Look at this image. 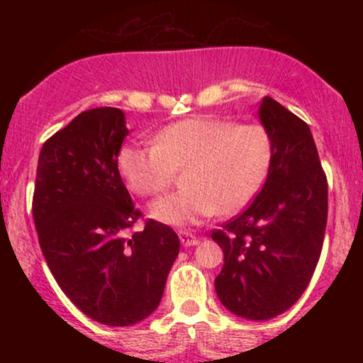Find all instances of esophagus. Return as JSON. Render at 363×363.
I'll use <instances>...</instances> for the list:
<instances>
[{"label": "esophagus", "mask_w": 363, "mask_h": 363, "mask_svg": "<svg viewBox=\"0 0 363 363\" xmlns=\"http://www.w3.org/2000/svg\"><path fill=\"white\" fill-rule=\"evenodd\" d=\"M179 239H181V244L186 245V247L199 244V237H196L194 234H191V232H187V230L179 232Z\"/></svg>", "instance_id": "obj_1"}]
</instances>
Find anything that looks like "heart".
<instances>
[{"label":"heart","mask_w":363,"mask_h":363,"mask_svg":"<svg viewBox=\"0 0 363 363\" xmlns=\"http://www.w3.org/2000/svg\"><path fill=\"white\" fill-rule=\"evenodd\" d=\"M273 157V136L259 123L193 118L160 129L150 147H124L119 169L140 196L162 194L182 170L184 187L150 211L158 222L186 227L242 210L264 184Z\"/></svg>","instance_id":"1"}]
</instances>
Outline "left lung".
<instances>
[{
    "label": "left lung",
    "mask_w": 363,
    "mask_h": 363,
    "mask_svg": "<svg viewBox=\"0 0 363 363\" xmlns=\"http://www.w3.org/2000/svg\"><path fill=\"white\" fill-rule=\"evenodd\" d=\"M259 119L274 141L268 179L247 210L211 232L223 251L216 295L252 320L272 319L301 298L328 222V179L309 126L272 97L262 99Z\"/></svg>",
    "instance_id": "8db88e82"
}]
</instances>
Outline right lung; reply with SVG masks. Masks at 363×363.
<instances>
[{
    "label": "right lung",
    "mask_w": 363,
    "mask_h": 363,
    "mask_svg": "<svg viewBox=\"0 0 363 363\" xmlns=\"http://www.w3.org/2000/svg\"><path fill=\"white\" fill-rule=\"evenodd\" d=\"M116 107L82 112L43 145L32 213L54 280L83 314L106 326L148 318L179 254L169 225L140 218L118 169L128 136Z\"/></svg>",
    "instance_id": "obj_1"
}]
</instances>
